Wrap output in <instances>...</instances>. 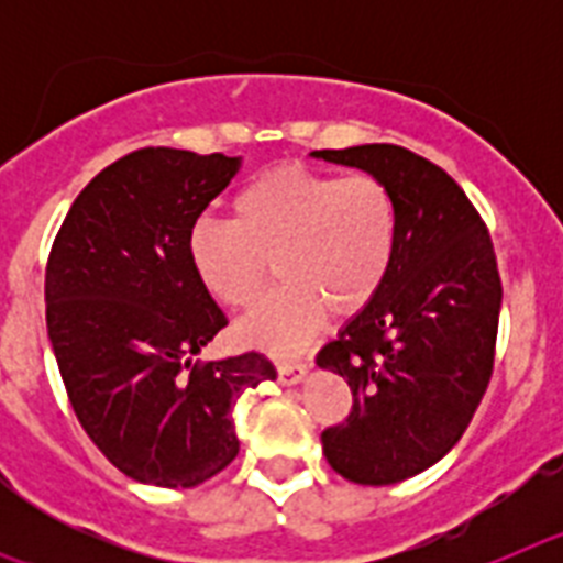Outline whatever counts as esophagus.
Wrapping results in <instances>:
<instances>
[{"label": "esophagus", "mask_w": 563, "mask_h": 563, "mask_svg": "<svg viewBox=\"0 0 563 563\" xmlns=\"http://www.w3.org/2000/svg\"><path fill=\"white\" fill-rule=\"evenodd\" d=\"M276 369H278V383H282V386H292V383L305 380L307 363L305 361H282Z\"/></svg>", "instance_id": "34e87169"}]
</instances>
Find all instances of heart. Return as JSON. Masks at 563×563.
<instances>
[{
    "instance_id": "b5f03b06",
    "label": "heart",
    "mask_w": 563,
    "mask_h": 563,
    "mask_svg": "<svg viewBox=\"0 0 563 563\" xmlns=\"http://www.w3.org/2000/svg\"><path fill=\"white\" fill-rule=\"evenodd\" d=\"M395 194L372 174L282 166L258 174L231 202V222H194L186 253L217 301L247 310L273 273L285 285L239 324V338L292 352L324 324L352 318L380 296L395 265Z\"/></svg>"
}]
</instances>
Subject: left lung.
<instances>
[{
  "mask_svg": "<svg viewBox=\"0 0 563 563\" xmlns=\"http://www.w3.org/2000/svg\"><path fill=\"white\" fill-rule=\"evenodd\" d=\"M395 194L400 236L380 296L316 363L350 383L346 420L321 434L335 474L395 485L465 434L494 375L501 278L485 220L449 172L395 143L312 152Z\"/></svg>",
  "mask_w": 563,
  "mask_h": 563,
  "instance_id": "1",
  "label": "left lung"
}]
</instances>
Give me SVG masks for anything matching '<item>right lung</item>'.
<instances>
[{"mask_svg": "<svg viewBox=\"0 0 563 563\" xmlns=\"http://www.w3.org/2000/svg\"><path fill=\"white\" fill-rule=\"evenodd\" d=\"M239 157L146 146L69 206L44 273L47 332L69 406L118 471L194 487L239 454L233 402L276 377L262 352L194 361L228 327L194 276L188 231Z\"/></svg>", "mask_w": 563, "mask_h": 563, "instance_id": "obj_1", "label": "right lung"}]
</instances>
